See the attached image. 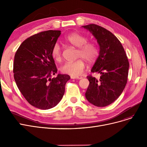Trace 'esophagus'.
Here are the masks:
<instances>
[{
  "instance_id": "esophagus-1",
  "label": "esophagus",
  "mask_w": 147,
  "mask_h": 147,
  "mask_svg": "<svg viewBox=\"0 0 147 147\" xmlns=\"http://www.w3.org/2000/svg\"><path fill=\"white\" fill-rule=\"evenodd\" d=\"M70 78H71V79H80V78L74 77V76H70Z\"/></svg>"
}]
</instances>
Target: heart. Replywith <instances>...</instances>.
<instances>
[{
  "label": "heart",
  "mask_w": 147,
  "mask_h": 147,
  "mask_svg": "<svg viewBox=\"0 0 147 147\" xmlns=\"http://www.w3.org/2000/svg\"><path fill=\"white\" fill-rule=\"evenodd\" d=\"M65 42L71 46L77 48L76 58L80 59L74 62L65 63L61 67L60 70L64 74L78 77L83 73L85 67V64L82 59L89 64L94 63L99 56V48L94 42H88V38L78 32H73L67 35L65 37ZM51 55L55 61L61 60L62 51L58 43H55L53 45Z\"/></svg>",
  "instance_id": "obj_1"
}]
</instances>
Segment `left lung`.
Wrapping results in <instances>:
<instances>
[{"label":"left lung","mask_w":147,"mask_h":147,"mask_svg":"<svg viewBox=\"0 0 147 147\" xmlns=\"http://www.w3.org/2000/svg\"><path fill=\"white\" fill-rule=\"evenodd\" d=\"M97 40L99 56L91 72L100 74L98 80L91 75L85 93L90 103L97 107L107 106L117 100L126 86L129 64L119 40L108 30L96 24L83 26Z\"/></svg>","instance_id":"8db88e82"}]
</instances>
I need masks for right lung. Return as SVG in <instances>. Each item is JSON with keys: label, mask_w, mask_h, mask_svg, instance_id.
Segmentation results:
<instances>
[{"label": "right lung", "mask_w": 147, "mask_h": 147, "mask_svg": "<svg viewBox=\"0 0 147 147\" xmlns=\"http://www.w3.org/2000/svg\"><path fill=\"white\" fill-rule=\"evenodd\" d=\"M61 30H47L35 34L21 43L15 56L13 73L16 85L29 103L48 110L63 98L69 75L57 74L51 51Z\"/></svg>", "instance_id": "right-lung-1"}]
</instances>
